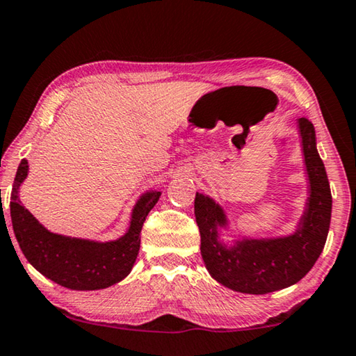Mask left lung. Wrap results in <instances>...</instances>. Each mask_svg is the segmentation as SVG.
I'll use <instances>...</instances> for the list:
<instances>
[{
    "mask_svg": "<svg viewBox=\"0 0 356 356\" xmlns=\"http://www.w3.org/2000/svg\"><path fill=\"white\" fill-rule=\"evenodd\" d=\"M300 129L310 180V198L300 229L290 238L245 241L234 249H225L217 239V225L225 223L222 209L207 196L200 193L195 196L202 259L212 277L231 290L266 295L285 289L301 280L323 250L331 220L330 182L315 149L312 122L301 117Z\"/></svg>",
    "mask_w": 356,
    "mask_h": 356,
    "instance_id": "1",
    "label": "left lung"
}]
</instances>
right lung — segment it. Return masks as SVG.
Returning <instances> with one entry per match:
<instances>
[{"mask_svg": "<svg viewBox=\"0 0 356 356\" xmlns=\"http://www.w3.org/2000/svg\"><path fill=\"white\" fill-rule=\"evenodd\" d=\"M26 174L28 161L22 160L10 193V218L28 261L42 275L71 290H101L125 279L139 253L145 217L156 204L160 191L140 198L133 211L131 227L123 238L98 244L52 234L39 225L19 201V187Z\"/></svg>", "mask_w": 356, "mask_h": 356, "instance_id": "add662e5", "label": "right lung"}]
</instances>
